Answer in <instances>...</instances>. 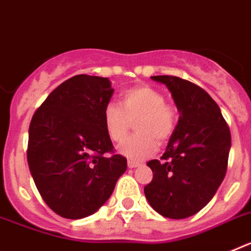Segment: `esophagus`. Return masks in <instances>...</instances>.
I'll use <instances>...</instances> for the list:
<instances>
[{
    "instance_id": "34e87169",
    "label": "esophagus",
    "mask_w": 251,
    "mask_h": 251,
    "mask_svg": "<svg viewBox=\"0 0 251 251\" xmlns=\"http://www.w3.org/2000/svg\"><path fill=\"white\" fill-rule=\"evenodd\" d=\"M139 166H141V163H138V162L128 161V167L129 168H136V167H139Z\"/></svg>"
}]
</instances>
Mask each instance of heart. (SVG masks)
I'll return each instance as SVG.
<instances>
[{"instance_id": "1", "label": "heart", "mask_w": 251, "mask_h": 251, "mask_svg": "<svg viewBox=\"0 0 251 251\" xmlns=\"http://www.w3.org/2000/svg\"><path fill=\"white\" fill-rule=\"evenodd\" d=\"M165 95L148 85L133 86L121 95V106L106 104L103 122L112 141L122 142L128 136L132 123L137 121L138 134L130 137L118 151L132 161H142L152 156L158 143H163L174 134L177 123L176 110L165 103Z\"/></svg>"}]
</instances>
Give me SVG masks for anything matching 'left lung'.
<instances>
[{
	"label": "left lung",
	"instance_id": "8db88e82",
	"mask_svg": "<svg viewBox=\"0 0 251 251\" xmlns=\"http://www.w3.org/2000/svg\"><path fill=\"white\" fill-rule=\"evenodd\" d=\"M172 94L179 119L161 159L147 163L153 179L145 187L153 210L186 219L205 207L223 182L231 136L216 101L196 84L171 75L151 76Z\"/></svg>",
	"mask_w": 251,
	"mask_h": 251
}]
</instances>
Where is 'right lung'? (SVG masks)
<instances>
[{"mask_svg":"<svg viewBox=\"0 0 251 251\" xmlns=\"http://www.w3.org/2000/svg\"><path fill=\"white\" fill-rule=\"evenodd\" d=\"M113 92L108 77L75 75L52 90L31 119L28 168L46 205L65 219L98 211L127 170L104 127Z\"/></svg>","mask_w":251,"mask_h":251,"instance_id":"obj_1","label":"right lung"}]
</instances>
